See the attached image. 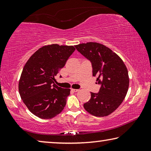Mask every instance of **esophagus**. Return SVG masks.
Wrapping results in <instances>:
<instances>
[{"label":"esophagus","instance_id":"esophagus-1","mask_svg":"<svg viewBox=\"0 0 151 151\" xmlns=\"http://www.w3.org/2000/svg\"><path fill=\"white\" fill-rule=\"evenodd\" d=\"M71 91H72L73 92H75V93H76V92H78L79 90H78V89H75V88H72V89H71Z\"/></svg>","mask_w":151,"mask_h":151}]
</instances>
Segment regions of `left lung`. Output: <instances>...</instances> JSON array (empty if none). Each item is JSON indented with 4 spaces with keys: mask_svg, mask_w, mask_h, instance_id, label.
I'll return each mask as SVG.
<instances>
[{
    "mask_svg": "<svg viewBox=\"0 0 151 151\" xmlns=\"http://www.w3.org/2000/svg\"><path fill=\"white\" fill-rule=\"evenodd\" d=\"M75 47L91 61L93 75L101 85L98 93H91V99L84 104V108L93 116H108L127 95L129 85L127 66L115 52L100 43L89 42Z\"/></svg>",
    "mask_w": 151,
    "mask_h": 151,
    "instance_id": "obj_1",
    "label": "left lung"
}]
</instances>
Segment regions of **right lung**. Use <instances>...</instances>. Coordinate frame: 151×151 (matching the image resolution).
Wrapping results in <instances>:
<instances>
[{
  "label": "right lung",
  "instance_id": "1",
  "mask_svg": "<svg viewBox=\"0 0 151 151\" xmlns=\"http://www.w3.org/2000/svg\"><path fill=\"white\" fill-rule=\"evenodd\" d=\"M75 50L73 46H44L25 64L19 83V94L35 116L52 119L65 108L70 90L56 85L55 77Z\"/></svg>",
  "mask_w": 151,
  "mask_h": 151
}]
</instances>
